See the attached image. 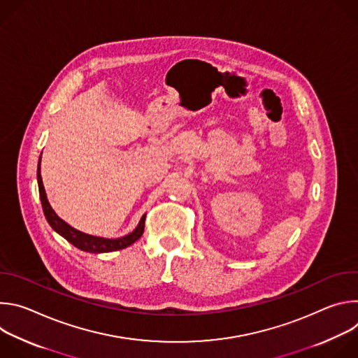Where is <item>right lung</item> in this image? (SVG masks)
<instances>
[{"label":"right lung","mask_w":358,"mask_h":358,"mask_svg":"<svg viewBox=\"0 0 358 358\" xmlns=\"http://www.w3.org/2000/svg\"><path fill=\"white\" fill-rule=\"evenodd\" d=\"M36 178H38V188H39V198H41V203H42V210H43L48 224L52 227V229L55 232H58L61 236H64L68 242H71L78 249L90 252V253L113 252V250H119V249H124V248L130 246L143 235L145 215L141 217L138 225L136 227V229L133 232H130L129 235H124L122 238H116V239L87 235V234H83V232L72 228L71 225H68L64 220H61L55 214V211L52 210V207H50V203L46 198V192H45V188L42 184V177H41V157H39V163H38Z\"/></svg>","instance_id":"add662e5"}]
</instances>
